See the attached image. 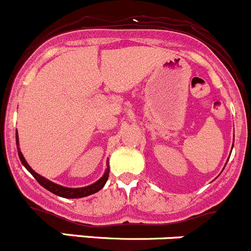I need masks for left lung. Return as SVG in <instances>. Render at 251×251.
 <instances>
[{
	"mask_svg": "<svg viewBox=\"0 0 251 251\" xmlns=\"http://www.w3.org/2000/svg\"><path fill=\"white\" fill-rule=\"evenodd\" d=\"M233 143H234V141H233ZM232 149H233V146H232Z\"/></svg>",
	"mask_w": 251,
	"mask_h": 251,
	"instance_id": "obj_1",
	"label": "left lung"
}]
</instances>
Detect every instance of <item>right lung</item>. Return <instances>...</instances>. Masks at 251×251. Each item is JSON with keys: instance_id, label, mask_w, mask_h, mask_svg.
<instances>
[{"instance_id": "obj_1", "label": "right lung", "mask_w": 251, "mask_h": 251, "mask_svg": "<svg viewBox=\"0 0 251 251\" xmlns=\"http://www.w3.org/2000/svg\"><path fill=\"white\" fill-rule=\"evenodd\" d=\"M16 143H17V150H18V156H19V158H21V162L23 163L24 167H25L26 170H28L29 172H30L31 175L34 176V178H35V179L38 180L39 183H40V185H42V187H44L45 189L49 190V192L53 193L54 195H58V197L66 198V199H78V198L89 197V195L95 194V193H98L99 190L102 189V188L105 187L106 182H107L108 173H110V166H108V160H107V168H106L103 176L100 178V179L96 180L95 183H93V184L86 185V187H81V188H67V187H63V185L56 184V183L51 182V180H49L47 178L42 177V176L39 175V173H36L35 171H34L33 168H31L30 166L28 165L26 160L24 158L23 153H22L21 149H19L18 131H17V134H16Z\"/></svg>"}]
</instances>
